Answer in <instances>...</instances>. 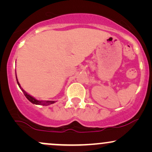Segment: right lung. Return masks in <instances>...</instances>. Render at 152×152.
Here are the masks:
<instances>
[{
  "mask_svg": "<svg viewBox=\"0 0 152 152\" xmlns=\"http://www.w3.org/2000/svg\"><path fill=\"white\" fill-rule=\"evenodd\" d=\"M15 77H16L17 83H18V85L19 86V87H20V88L22 90V91L23 92L24 95H25V96L28 99V100L29 102H31V103H33V104H37V105H43V106H48V105H50V104H53V103H55L54 101H46V102H43V101H38V100H37V99H34V97L28 95V94L26 93L25 91L23 89V88H21V86H20V83H19L18 79H17L16 74H15Z\"/></svg>",
  "mask_w": 152,
  "mask_h": 152,
  "instance_id": "add662e5",
  "label": "right lung"
}]
</instances>
